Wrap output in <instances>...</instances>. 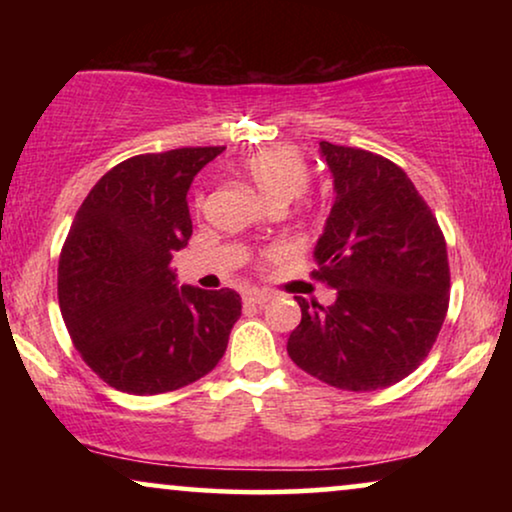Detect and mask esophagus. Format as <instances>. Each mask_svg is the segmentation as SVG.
<instances>
[{
	"mask_svg": "<svg viewBox=\"0 0 512 512\" xmlns=\"http://www.w3.org/2000/svg\"><path fill=\"white\" fill-rule=\"evenodd\" d=\"M244 296V300H247V303H254V305H263V303H268V300L272 298V293L270 291H263V289H247L242 293Z\"/></svg>",
	"mask_w": 512,
	"mask_h": 512,
	"instance_id": "esophagus-1",
	"label": "esophagus"
}]
</instances>
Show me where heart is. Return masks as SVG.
<instances>
[{"label": "heart", "instance_id": "obj_1", "mask_svg": "<svg viewBox=\"0 0 512 512\" xmlns=\"http://www.w3.org/2000/svg\"><path fill=\"white\" fill-rule=\"evenodd\" d=\"M240 172L272 207L286 205L298 198L310 179L303 153L289 144L268 146V149L249 153L247 158H242Z\"/></svg>", "mask_w": 512, "mask_h": 512}]
</instances>
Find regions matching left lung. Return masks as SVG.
Instances as JSON below:
<instances>
[{"instance_id": "left-lung-1", "label": "left lung", "mask_w": 512, "mask_h": 512, "mask_svg": "<svg viewBox=\"0 0 512 512\" xmlns=\"http://www.w3.org/2000/svg\"><path fill=\"white\" fill-rule=\"evenodd\" d=\"M333 174V207L319 237L314 279L333 305L296 296L303 319L291 361L345 391L408 377L436 342L450 305L445 235L401 167L377 153L319 142Z\"/></svg>"}]
</instances>
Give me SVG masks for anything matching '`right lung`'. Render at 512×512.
<instances>
[{"label":"right lung","instance_id":"obj_1","mask_svg":"<svg viewBox=\"0 0 512 512\" xmlns=\"http://www.w3.org/2000/svg\"><path fill=\"white\" fill-rule=\"evenodd\" d=\"M226 146L132 156L104 174L60 251L58 300L81 359L109 387L153 396L216 368L242 314L233 289L177 286L174 251L191 240L186 193Z\"/></svg>","mask_w":512,"mask_h":512}]
</instances>
